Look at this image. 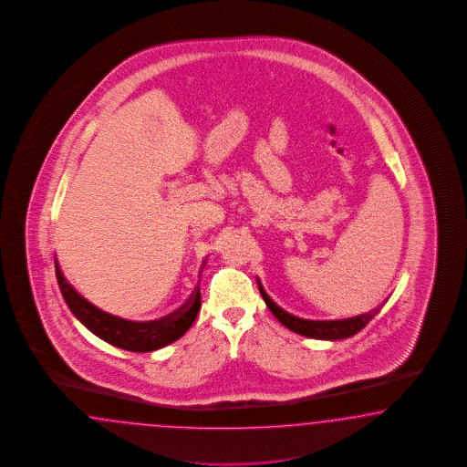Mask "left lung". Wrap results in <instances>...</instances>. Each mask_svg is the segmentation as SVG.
Masks as SVG:
<instances>
[{"label":"left lung","instance_id":"left-lung-1","mask_svg":"<svg viewBox=\"0 0 467 467\" xmlns=\"http://www.w3.org/2000/svg\"><path fill=\"white\" fill-rule=\"evenodd\" d=\"M259 291L263 295L267 308L286 328L293 330L295 334L318 338V340H340V338H348V337L358 334L368 323L371 322L381 308V305H379L374 310L352 317V318H346V320H305V318H299V317H295L283 308H279L275 301L269 298V295L264 291L263 285H259Z\"/></svg>","mask_w":467,"mask_h":467}]
</instances>
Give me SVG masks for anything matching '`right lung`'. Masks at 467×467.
I'll return each instance as SVG.
<instances>
[{"label": "right lung", "instance_id": "right-lung-1", "mask_svg": "<svg viewBox=\"0 0 467 467\" xmlns=\"http://www.w3.org/2000/svg\"><path fill=\"white\" fill-rule=\"evenodd\" d=\"M56 275H57L60 293L64 296V301L67 303L69 310L72 311V315L101 340L130 352H152L176 342L190 330L198 311L202 308V293H200V286H196L192 291V298L188 299L180 310L154 322H130L120 317L109 315L107 311L99 310L93 303L84 299L67 283L57 261H56Z\"/></svg>", "mask_w": 467, "mask_h": 467}]
</instances>
